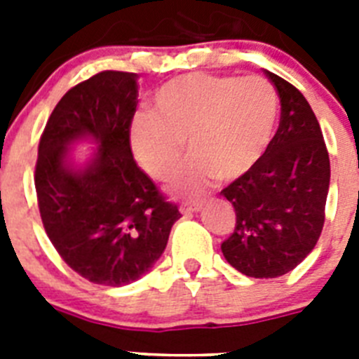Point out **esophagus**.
Wrapping results in <instances>:
<instances>
[{
    "mask_svg": "<svg viewBox=\"0 0 359 359\" xmlns=\"http://www.w3.org/2000/svg\"><path fill=\"white\" fill-rule=\"evenodd\" d=\"M201 210V203H183L180 207V212L182 214H194V212Z\"/></svg>",
    "mask_w": 359,
    "mask_h": 359,
    "instance_id": "obj_1",
    "label": "esophagus"
}]
</instances>
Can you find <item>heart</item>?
Here are the masks:
<instances>
[{"instance_id": "b5f03b06", "label": "heart", "mask_w": 359, "mask_h": 359, "mask_svg": "<svg viewBox=\"0 0 359 359\" xmlns=\"http://www.w3.org/2000/svg\"><path fill=\"white\" fill-rule=\"evenodd\" d=\"M278 118L277 91L262 77L187 73L161 84L152 111L136 113L131 149L154 180H169L177 198H198L223 176L239 180L261 163L273 142Z\"/></svg>"}]
</instances>
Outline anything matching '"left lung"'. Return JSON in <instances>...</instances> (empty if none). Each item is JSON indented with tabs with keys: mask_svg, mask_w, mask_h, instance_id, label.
Wrapping results in <instances>:
<instances>
[{
	"mask_svg": "<svg viewBox=\"0 0 359 359\" xmlns=\"http://www.w3.org/2000/svg\"><path fill=\"white\" fill-rule=\"evenodd\" d=\"M266 77L280 98L273 142L252 172L221 190L237 215L221 250L237 271L253 278L290 273L313 252L331 182L327 147L309 102L275 73L266 69Z\"/></svg>",
	"mask_w": 359,
	"mask_h": 359,
	"instance_id": "1",
	"label": "left lung"
}]
</instances>
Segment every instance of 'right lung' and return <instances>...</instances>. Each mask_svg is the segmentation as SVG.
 <instances>
[{
	"instance_id": "add662e5",
	"label": "right lung",
	"mask_w": 359,
	"mask_h": 359,
	"mask_svg": "<svg viewBox=\"0 0 359 359\" xmlns=\"http://www.w3.org/2000/svg\"><path fill=\"white\" fill-rule=\"evenodd\" d=\"M136 81V73L100 72L72 88L37 152V203L50 241L73 271L111 287L147 273L182 217L133 158ZM81 141L95 147L84 164L69 152Z\"/></svg>"
}]
</instances>
